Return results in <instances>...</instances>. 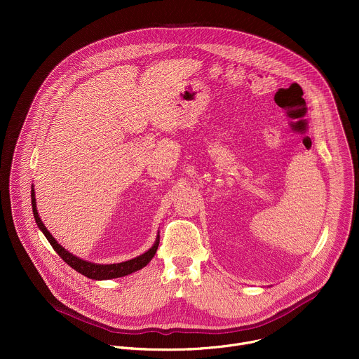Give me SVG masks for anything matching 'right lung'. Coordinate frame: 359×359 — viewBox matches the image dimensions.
<instances>
[{
	"mask_svg": "<svg viewBox=\"0 0 359 359\" xmlns=\"http://www.w3.org/2000/svg\"><path fill=\"white\" fill-rule=\"evenodd\" d=\"M35 191L34 189L31 190V204H32V213L35 217V222L38 224V227L41 229V231L45 234L46 240L49 241V244L53 245V248L60 254V257L68 264L71 266L74 270H76L78 273H81L82 276L92 278V280H111V278H118V277H123L128 274H132L140 269H143L151 259L153 255L156 254V250L159 247V236L156 238V243L153 244V247L150 250H147L144 254L139 255L136 259H132L129 262L125 263H118V264H95V263H89L85 260H81L79 257H75L74 254L68 252L61 244H58V241L50 236V233L46 230V227L43 226V223L41 222L38 212H36V204H35Z\"/></svg>",
	"mask_w": 359,
	"mask_h": 359,
	"instance_id": "right-lung-1",
	"label": "right lung"
}]
</instances>
